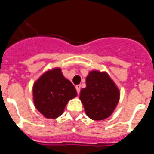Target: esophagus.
Segmentation results:
<instances>
[{"mask_svg":"<svg viewBox=\"0 0 154 154\" xmlns=\"http://www.w3.org/2000/svg\"><path fill=\"white\" fill-rule=\"evenodd\" d=\"M75 89H76V91H77V92H78V94H79L80 89H81V85H77L75 86Z\"/></svg>","mask_w":154,"mask_h":154,"instance_id":"esophagus-1","label":"esophagus"}]
</instances>
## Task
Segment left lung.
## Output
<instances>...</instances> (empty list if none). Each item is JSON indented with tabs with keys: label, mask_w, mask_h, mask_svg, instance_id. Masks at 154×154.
Listing matches in <instances>:
<instances>
[{
	"label": "left lung",
	"mask_w": 154,
	"mask_h": 154,
	"mask_svg": "<svg viewBox=\"0 0 154 154\" xmlns=\"http://www.w3.org/2000/svg\"><path fill=\"white\" fill-rule=\"evenodd\" d=\"M86 87L79 99L85 113L93 120L106 119L113 112L119 100V90L106 72L92 71L86 77Z\"/></svg>",
	"instance_id": "8db88e82"
}]
</instances>
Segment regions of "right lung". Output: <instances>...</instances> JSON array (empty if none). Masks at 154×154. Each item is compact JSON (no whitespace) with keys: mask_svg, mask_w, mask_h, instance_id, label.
Returning a JSON list of instances; mask_svg holds the SVG:
<instances>
[{"mask_svg":"<svg viewBox=\"0 0 154 154\" xmlns=\"http://www.w3.org/2000/svg\"><path fill=\"white\" fill-rule=\"evenodd\" d=\"M76 96L75 88L64 77L59 68L46 72L33 85L35 107L48 119L62 115L68 102Z\"/></svg>","mask_w":154,"mask_h":154,"instance_id":"right-lung-1","label":"right lung"}]
</instances>
